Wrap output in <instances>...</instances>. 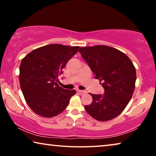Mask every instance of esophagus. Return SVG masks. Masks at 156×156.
I'll return each instance as SVG.
<instances>
[{"instance_id":"34e87169","label":"esophagus","mask_w":156,"mask_h":156,"mask_svg":"<svg viewBox=\"0 0 156 156\" xmlns=\"http://www.w3.org/2000/svg\"><path fill=\"white\" fill-rule=\"evenodd\" d=\"M78 91V92L80 94H81V95H83V94H86L87 93V91H84V90H77Z\"/></svg>"}]
</instances>
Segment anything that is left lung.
<instances>
[{
  "instance_id": "8db88e82",
  "label": "left lung",
  "mask_w": 156,
  "mask_h": 156,
  "mask_svg": "<svg viewBox=\"0 0 156 156\" xmlns=\"http://www.w3.org/2000/svg\"><path fill=\"white\" fill-rule=\"evenodd\" d=\"M79 51L105 89L102 95L90 94L93 100L84 109L98 121L113 119L125 109L134 91L136 72L133 62L123 52L109 46L84 47Z\"/></svg>"
}]
</instances>
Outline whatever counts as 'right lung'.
<instances>
[{"label": "right lung", "mask_w": 156, "mask_h": 156, "mask_svg": "<svg viewBox=\"0 0 156 156\" xmlns=\"http://www.w3.org/2000/svg\"><path fill=\"white\" fill-rule=\"evenodd\" d=\"M79 48L48 44L33 50L21 60L20 88L26 102L36 114L51 118L67 108L76 90L59 87L58 76Z\"/></svg>", "instance_id": "1"}]
</instances>
